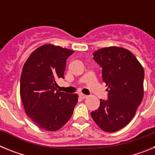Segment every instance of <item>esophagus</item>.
Segmentation results:
<instances>
[{
    "instance_id": "esophagus-1",
    "label": "esophagus",
    "mask_w": 155,
    "mask_h": 155,
    "mask_svg": "<svg viewBox=\"0 0 155 155\" xmlns=\"http://www.w3.org/2000/svg\"><path fill=\"white\" fill-rule=\"evenodd\" d=\"M79 96H80V98H82V99H84V98H87V95H86V94H79Z\"/></svg>"
}]
</instances>
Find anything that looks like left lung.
<instances>
[{"instance_id": "left-lung-1", "label": "left lung", "mask_w": 155, "mask_h": 155, "mask_svg": "<svg viewBox=\"0 0 155 155\" xmlns=\"http://www.w3.org/2000/svg\"><path fill=\"white\" fill-rule=\"evenodd\" d=\"M102 68V80L108 86V100L91 113L95 124L105 132L126 127L135 116L143 97L144 71L135 56L124 48L109 46L93 53Z\"/></svg>"}]
</instances>
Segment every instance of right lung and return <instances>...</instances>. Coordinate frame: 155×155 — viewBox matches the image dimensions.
<instances>
[{
	"mask_svg": "<svg viewBox=\"0 0 155 155\" xmlns=\"http://www.w3.org/2000/svg\"><path fill=\"white\" fill-rule=\"evenodd\" d=\"M74 53L53 44L39 46L25 63L20 95L27 116L39 128L56 131L73 114L78 95L57 90L56 81L64 78L67 59Z\"/></svg>",
	"mask_w": 155,
	"mask_h": 155,
	"instance_id": "obj_1",
	"label": "right lung"
}]
</instances>
